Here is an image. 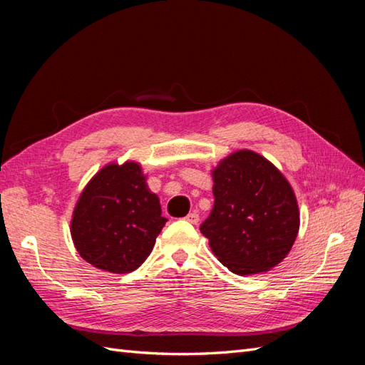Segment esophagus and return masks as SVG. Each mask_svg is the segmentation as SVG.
<instances>
[{"label":"esophagus","instance_id":"1","mask_svg":"<svg viewBox=\"0 0 365 365\" xmlns=\"http://www.w3.org/2000/svg\"><path fill=\"white\" fill-rule=\"evenodd\" d=\"M185 220H187V222H190V224H197V222H200V215H197L196 212H192V213L185 216Z\"/></svg>","mask_w":365,"mask_h":365}]
</instances>
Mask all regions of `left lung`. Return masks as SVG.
<instances>
[{"instance_id": "obj_1", "label": "left lung", "mask_w": 365, "mask_h": 365, "mask_svg": "<svg viewBox=\"0 0 365 365\" xmlns=\"http://www.w3.org/2000/svg\"><path fill=\"white\" fill-rule=\"evenodd\" d=\"M215 205L201 233L235 274L268 271L291 251L300 215L289 182L251 150H239L213 172Z\"/></svg>"}]
</instances>
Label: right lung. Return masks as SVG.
<instances>
[{
	"instance_id": "1",
	"label": "right lung",
	"mask_w": 365,
	"mask_h": 365,
	"mask_svg": "<svg viewBox=\"0 0 365 365\" xmlns=\"http://www.w3.org/2000/svg\"><path fill=\"white\" fill-rule=\"evenodd\" d=\"M168 219L137 163L109 164L88 182L74 208L71 236L81 257L109 272L148 259Z\"/></svg>"
}]
</instances>
